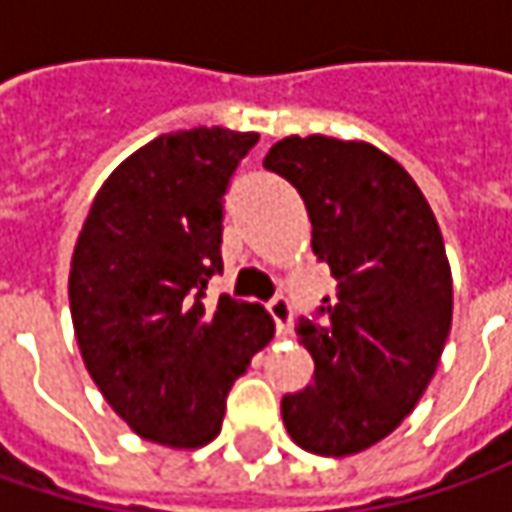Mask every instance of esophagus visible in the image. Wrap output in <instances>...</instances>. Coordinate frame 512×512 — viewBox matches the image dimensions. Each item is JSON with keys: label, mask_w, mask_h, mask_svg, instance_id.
<instances>
[{"label": "esophagus", "mask_w": 512, "mask_h": 512, "mask_svg": "<svg viewBox=\"0 0 512 512\" xmlns=\"http://www.w3.org/2000/svg\"><path fill=\"white\" fill-rule=\"evenodd\" d=\"M267 310H270V316L276 322V333L287 336L293 330V305H290V299L287 296H273L267 302Z\"/></svg>", "instance_id": "1"}]
</instances>
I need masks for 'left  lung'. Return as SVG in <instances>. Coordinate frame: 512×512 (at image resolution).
<instances>
[{"label":"left lung","instance_id":"8db88e82","mask_svg":"<svg viewBox=\"0 0 512 512\" xmlns=\"http://www.w3.org/2000/svg\"><path fill=\"white\" fill-rule=\"evenodd\" d=\"M265 168L305 199L313 253L336 279V296L299 319L316 370L282 399V419L302 450L350 456L404 422L442 359L453 319L442 230L410 173L373 145L287 136Z\"/></svg>","mask_w":512,"mask_h":512}]
</instances>
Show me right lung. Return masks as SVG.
Here are the masks:
<instances>
[{"label":"right lung","instance_id":"1","mask_svg":"<svg viewBox=\"0 0 512 512\" xmlns=\"http://www.w3.org/2000/svg\"><path fill=\"white\" fill-rule=\"evenodd\" d=\"M259 133L190 128L136 150L96 193L70 262V316L90 379L150 442L202 447L273 339L262 305L219 296L230 179Z\"/></svg>","mask_w":512,"mask_h":512}]
</instances>
